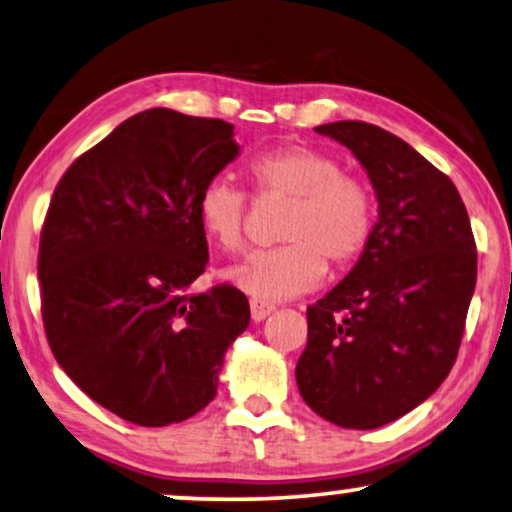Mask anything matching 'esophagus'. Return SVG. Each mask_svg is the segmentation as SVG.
<instances>
[{
    "label": "esophagus",
    "mask_w": 512,
    "mask_h": 512,
    "mask_svg": "<svg viewBox=\"0 0 512 512\" xmlns=\"http://www.w3.org/2000/svg\"><path fill=\"white\" fill-rule=\"evenodd\" d=\"M274 309L276 306L271 302H264V299H257V297L250 299V316H252V320H257V323L267 318Z\"/></svg>",
    "instance_id": "esophagus-1"
}]
</instances>
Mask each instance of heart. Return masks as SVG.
I'll return each mask as SVG.
<instances>
[{"label":"heart","instance_id":"1","mask_svg":"<svg viewBox=\"0 0 512 512\" xmlns=\"http://www.w3.org/2000/svg\"><path fill=\"white\" fill-rule=\"evenodd\" d=\"M260 201H288L278 238L283 245L255 252L229 271V281L257 299L302 295L320 283L327 262L344 269L370 243L377 203L363 177L346 173L335 154L311 145H285L264 152L248 166ZM201 229L224 252L245 248L250 196L229 177L203 185Z\"/></svg>","mask_w":512,"mask_h":512}]
</instances>
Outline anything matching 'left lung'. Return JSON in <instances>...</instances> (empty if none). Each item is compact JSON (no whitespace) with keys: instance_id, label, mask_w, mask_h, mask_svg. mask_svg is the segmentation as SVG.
<instances>
[{"instance_id":"1","label":"left lung","mask_w":512,"mask_h":512,"mask_svg":"<svg viewBox=\"0 0 512 512\" xmlns=\"http://www.w3.org/2000/svg\"><path fill=\"white\" fill-rule=\"evenodd\" d=\"M370 175L379 220L356 267L306 309L297 360L304 403L344 428L400 419L452 370L478 278V250L454 182L384 128H316Z\"/></svg>"}]
</instances>
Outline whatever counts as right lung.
Masks as SVG:
<instances>
[{"mask_svg":"<svg viewBox=\"0 0 512 512\" xmlns=\"http://www.w3.org/2000/svg\"><path fill=\"white\" fill-rule=\"evenodd\" d=\"M236 154L227 121L154 107L81 154L53 192L37 260L46 339L67 377L131 424L201 412L250 323L234 285L187 292L208 264L196 201Z\"/></svg>","mask_w":512,"mask_h":512,"instance_id":"add662e5","label":"right lung"}]
</instances>
